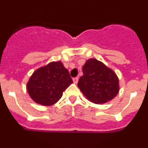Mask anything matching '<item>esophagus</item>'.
<instances>
[{"label":"esophagus","instance_id":"esophagus-1","mask_svg":"<svg viewBox=\"0 0 148 148\" xmlns=\"http://www.w3.org/2000/svg\"><path fill=\"white\" fill-rule=\"evenodd\" d=\"M78 78H73V82H74V84H77L78 83Z\"/></svg>","mask_w":148,"mask_h":148}]
</instances>
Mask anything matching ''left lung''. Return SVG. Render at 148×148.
<instances>
[{
    "mask_svg": "<svg viewBox=\"0 0 148 148\" xmlns=\"http://www.w3.org/2000/svg\"><path fill=\"white\" fill-rule=\"evenodd\" d=\"M82 70L84 75L78 81V87L89 101L95 104H104L119 93L118 76L104 63L90 58L84 64Z\"/></svg>",
    "mask_w": 148,
    "mask_h": 148,
    "instance_id": "1",
    "label": "left lung"
}]
</instances>
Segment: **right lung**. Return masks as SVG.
Here are the masks:
<instances>
[{
    "label": "right lung",
    "instance_id": "add662e5",
    "mask_svg": "<svg viewBox=\"0 0 148 148\" xmlns=\"http://www.w3.org/2000/svg\"><path fill=\"white\" fill-rule=\"evenodd\" d=\"M73 83L70 73L60 61H53L35 70L27 84V90L37 104L50 106L61 98Z\"/></svg>",
    "mask_w": 148,
    "mask_h": 148
}]
</instances>
